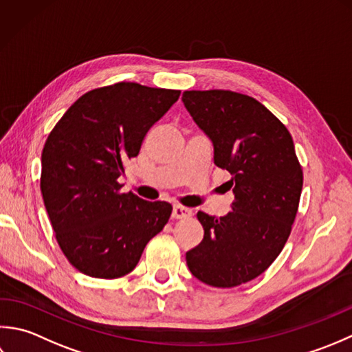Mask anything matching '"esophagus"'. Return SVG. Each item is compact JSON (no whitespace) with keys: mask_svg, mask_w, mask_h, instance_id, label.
Returning <instances> with one entry per match:
<instances>
[{"mask_svg":"<svg viewBox=\"0 0 352 352\" xmlns=\"http://www.w3.org/2000/svg\"><path fill=\"white\" fill-rule=\"evenodd\" d=\"M190 216H191V210H188V208H185V206H179V205H176L173 208V212H171V217L176 219V220L186 219Z\"/></svg>","mask_w":352,"mask_h":352,"instance_id":"34e87169","label":"esophagus"}]
</instances>
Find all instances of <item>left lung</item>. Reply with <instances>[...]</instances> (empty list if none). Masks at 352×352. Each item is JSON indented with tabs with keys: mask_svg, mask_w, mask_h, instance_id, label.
<instances>
[{
	"mask_svg": "<svg viewBox=\"0 0 352 352\" xmlns=\"http://www.w3.org/2000/svg\"><path fill=\"white\" fill-rule=\"evenodd\" d=\"M182 102L214 146V164L231 173L232 211L197 212L204 240L186 252L199 281L229 289L260 276L281 254L295 221L302 167L292 135L254 97L225 89L185 91Z\"/></svg>",
	"mask_w": 352,
	"mask_h": 352,
	"instance_id": "1",
	"label": "left lung"
}]
</instances>
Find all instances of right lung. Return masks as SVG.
Instances as JSON below:
<instances>
[{
  "label": "right lung",
  "instance_id": "obj_1",
  "mask_svg": "<svg viewBox=\"0 0 352 352\" xmlns=\"http://www.w3.org/2000/svg\"><path fill=\"white\" fill-rule=\"evenodd\" d=\"M181 91L120 82L86 92L63 113L42 150L41 191L63 255L82 274L116 279L171 216L167 202L121 192L124 162Z\"/></svg>",
  "mask_w": 352,
  "mask_h": 352
}]
</instances>
